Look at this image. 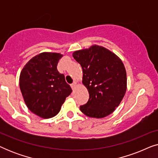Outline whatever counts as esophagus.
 <instances>
[{"label":"esophagus","mask_w":158,"mask_h":158,"mask_svg":"<svg viewBox=\"0 0 158 158\" xmlns=\"http://www.w3.org/2000/svg\"><path fill=\"white\" fill-rule=\"evenodd\" d=\"M76 84H77V83L76 82H74V83H73L72 84H71V88H72V89H74V88L76 87Z\"/></svg>","instance_id":"obj_1"}]
</instances>
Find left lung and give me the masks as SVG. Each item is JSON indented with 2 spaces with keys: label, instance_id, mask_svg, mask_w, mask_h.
I'll use <instances>...</instances> for the list:
<instances>
[{
  "label": "left lung",
  "instance_id": "left-lung-1",
  "mask_svg": "<svg viewBox=\"0 0 158 158\" xmlns=\"http://www.w3.org/2000/svg\"><path fill=\"white\" fill-rule=\"evenodd\" d=\"M73 57L83 68V83L89 93L80 109L89 117L103 118L118 106L127 90V73L122 60L104 47L93 45L75 51Z\"/></svg>",
  "mask_w": 158,
  "mask_h": 158
}]
</instances>
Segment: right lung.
Here are the masks:
<instances>
[{"label":"right lung","instance_id":"right-lung-1","mask_svg":"<svg viewBox=\"0 0 158 158\" xmlns=\"http://www.w3.org/2000/svg\"><path fill=\"white\" fill-rule=\"evenodd\" d=\"M62 57L60 53L42 52L30 60L21 70L19 86L25 103L42 118L57 115L72 93L64 75L57 69Z\"/></svg>","mask_w":158,"mask_h":158}]
</instances>
